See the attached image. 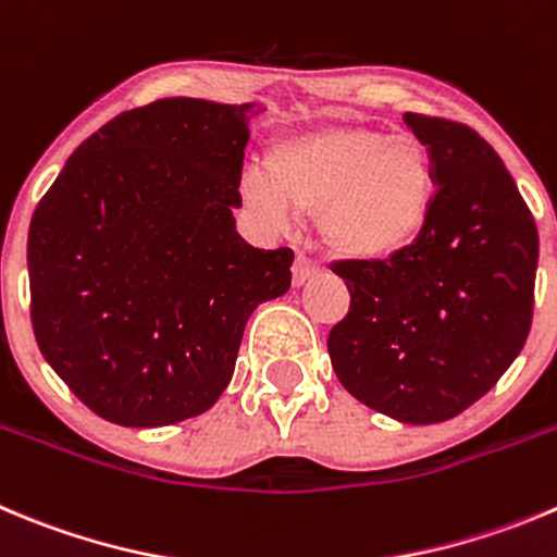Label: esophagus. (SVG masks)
I'll use <instances>...</instances> for the list:
<instances>
[{"label":"esophagus","mask_w":557,"mask_h":557,"mask_svg":"<svg viewBox=\"0 0 557 557\" xmlns=\"http://www.w3.org/2000/svg\"><path fill=\"white\" fill-rule=\"evenodd\" d=\"M320 273V262L312 257H306V253H298L293 262V284L295 287H300V284H306L309 278H314V275Z\"/></svg>","instance_id":"obj_1"}]
</instances>
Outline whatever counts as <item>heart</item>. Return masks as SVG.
<instances>
[{
    "mask_svg": "<svg viewBox=\"0 0 557 557\" xmlns=\"http://www.w3.org/2000/svg\"><path fill=\"white\" fill-rule=\"evenodd\" d=\"M243 201L268 226L318 212L336 253L384 262L425 232L436 196L431 149L411 132L329 126L273 143L262 168L243 176Z\"/></svg>",
    "mask_w": 557,
    "mask_h": 557,
    "instance_id": "heart-1",
    "label": "heart"
}]
</instances>
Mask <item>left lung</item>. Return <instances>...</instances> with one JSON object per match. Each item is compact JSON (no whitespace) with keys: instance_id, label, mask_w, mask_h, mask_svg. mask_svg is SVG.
<instances>
[{"instance_id":"obj_1","label":"left lung","mask_w":557,"mask_h":557,"mask_svg":"<svg viewBox=\"0 0 557 557\" xmlns=\"http://www.w3.org/2000/svg\"><path fill=\"white\" fill-rule=\"evenodd\" d=\"M436 196L408 251L336 262L350 309L329 334L336 379L392 420L461 414L499 381L533 323L539 232L497 151L467 124L406 112Z\"/></svg>"}]
</instances>
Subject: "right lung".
<instances>
[{
  "label": "right lung",
  "instance_id": "1",
  "mask_svg": "<svg viewBox=\"0 0 557 557\" xmlns=\"http://www.w3.org/2000/svg\"><path fill=\"white\" fill-rule=\"evenodd\" d=\"M135 107L82 143L33 212L29 318L44 359L101 420L160 428L215 406L251 312L293 251L234 228L248 110Z\"/></svg>",
  "mask_w": 557,
  "mask_h": 557
}]
</instances>
